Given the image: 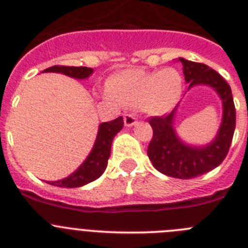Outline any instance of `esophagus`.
<instances>
[{"label":"esophagus","mask_w":248,"mask_h":248,"mask_svg":"<svg viewBox=\"0 0 248 248\" xmlns=\"http://www.w3.org/2000/svg\"><path fill=\"white\" fill-rule=\"evenodd\" d=\"M124 126L126 127H132L137 124V119L135 117V115H131V113L124 115Z\"/></svg>","instance_id":"esophagus-1"}]
</instances>
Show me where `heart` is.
Returning a JSON list of instances; mask_svg holds the SVG:
<instances>
[{
	"instance_id": "b5f03b06",
	"label": "heart",
	"mask_w": 248,
	"mask_h": 248,
	"mask_svg": "<svg viewBox=\"0 0 248 248\" xmlns=\"http://www.w3.org/2000/svg\"><path fill=\"white\" fill-rule=\"evenodd\" d=\"M108 93L113 100L138 108L151 116L173 110L183 93V78L175 69L146 71L131 69L108 79Z\"/></svg>"
}]
</instances>
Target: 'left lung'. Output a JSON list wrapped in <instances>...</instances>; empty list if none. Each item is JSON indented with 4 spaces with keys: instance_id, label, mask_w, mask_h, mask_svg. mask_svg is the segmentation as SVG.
<instances>
[{
    "instance_id": "1",
    "label": "left lung",
    "mask_w": 248,
    "mask_h": 248,
    "mask_svg": "<svg viewBox=\"0 0 248 248\" xmlns=\"http://www.w3.org/2000/svg\"><path fill=\"white\" fill-rule=\"evenodd\" d=\"M190 90L194 86L211 88L221 100L222 117L216 136L206 144H191L180 138L175 129L179 104L167 117H153L149 124L153 138L148 146L152 164L160 173L178 179L199 177L220 166L226 157L236 127V110L231 88L214 69L205 64L178 58Z\"/></svg>"
}]
</instances>
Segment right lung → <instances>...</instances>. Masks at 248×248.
<instances>
[{"mask_svg": "<svg viewBox=\"0 0 248 248\" xmlns=\"http://www.w3.org/2000/svg\"><path fill=\"white\" fill-rule=\"evenodd\" d=\"M42 73H59L73 79L85 80L93 75V69L86 66H52ZM122 128H124V119L121 116L113 121L100 124L95 143L79 168L63 179L46 183L60 188H79L101 177L108 167L113 138Z\"/></svg>", "mask_w": 248, "mask_h": 248, "instance_id": "1", "label": "right lung"}]
</instances>
